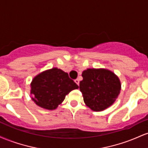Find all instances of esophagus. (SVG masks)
Masks as SVG:
<instances>
[{
	"instance_id": "esophagus-1",
	"label": "esophagus",
	"mask_w": 148,
	"mask_h": 148,
	"mask_svg": "<svg viewBox=\"0 0 148 148\" xmlns=\"http://www.w3.org/2000/svg\"><path fill=\"white\" fill-rule=\"evenodd\" d=\"M74 81H75V83L78 85V86H79V79H76L74 80Z\"/></svg>"
}]
</instances>
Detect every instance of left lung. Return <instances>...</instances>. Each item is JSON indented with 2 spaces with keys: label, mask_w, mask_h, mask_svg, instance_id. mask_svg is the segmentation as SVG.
I'll return each mask as SVG.
<instances>
[{
  "label": "left lung",
  "mask_w": 148,
  "mask_h": 148,
  "mask_svg": "<svg viewBox=\"0 0 148 148\" xmlns=\"http://www.w3.org/2000/svg\"><path fill=\"white\" fill-rule=\"evenodd\" d=\"M82 76L79 88L86 106L94 111H101L114 103L121 88L114 73L104 69H88Z\"/></svg>",
  "instance_id": "left-lung-1"
}]
</instances>
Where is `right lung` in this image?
Instances as JSON below:
<instances>
[{
  "label": "right lung",
  "instance_id": "obj_1",
  "mask_svg": "<svg viewBox=\"0 0 148 148\" xmlns=\"http://www.w3.org/2000/svg\"><path fill=\"white\" fill-rule=\"evenodd\" d=\"M30 86L32 99L37 106L49 110L56 109L69 92L79 88L67 73L58 68L40 73L34 78Z\"/></svg>",
  "mask_w": 148,
  "mask_h": 148
}]
</instances>
